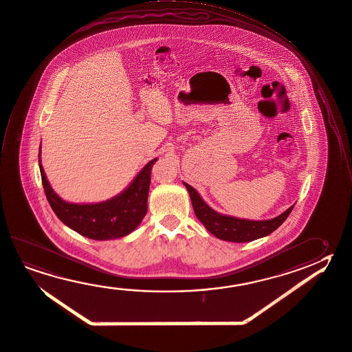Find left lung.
I'll list each match as a JSON object with an SVG mask.
<instances>
[{"label": "left lung", "instance_id": "obj_1", "mask_svg": "<svg viewBox=\"0 0 352 352\" xmlns=\"http://www.w3.org/2000/svg\"><path fill=\"white\" fill-rule=\"evenodd\" d=\"M184 185L189 191L194 212L199 219V221H201L204 226L208 228V231L220 240L248 242V241L261 239L263 236L272 234L274 230H277L285 221V219L289 216L292 210L294 208V205L290 206L289 209L284 211L282 215L277 216L272 220H265V221L242 220V219L217 214L210 208L209 205L205 204L191 185L186 183H184Z\"/></svg>", "mask_w": 352, "mask_h": 352}]
</instances>
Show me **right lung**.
<instances>
[{"label":"right lung","instance_id":"right-lung-1","mask_svg":"<svg viewBox=\"0 0 352 352\" xmlns=\"http://www.w3.org/2000/svg\"><path fill=\"white\" fill-rule=\"evenodd\" d=\"M38 161L44 192L50 208L63 223L78 234L93 240L118 239L132 232L147 214L151 172L157 158L149 162L132 184L118 197L91 205L65 203L50 188L44 174L41 164V152Z\"/></svg>","mask_w":352,"mask_h":352}]
</instances>
